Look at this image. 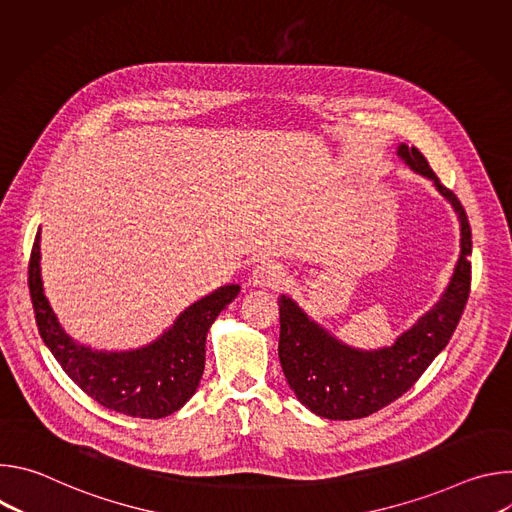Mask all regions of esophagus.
<instances>
[{"label": "esophagus", "instance_id": "obj_1", "mask_svg": "<svg viewBox=\"0 0 512 512\" xmlns=\"http://www.w3.org/2000/svg\"><path fill=\"white\" fill-rule=\"evenodd\" d=\"M285 273L281 269V265L273 263V261H263L261 265H257L251 273V285L255 287H277L281 285Z\"/></svg>", "mask_w": 512, "mask_h": 512}]
</instances>
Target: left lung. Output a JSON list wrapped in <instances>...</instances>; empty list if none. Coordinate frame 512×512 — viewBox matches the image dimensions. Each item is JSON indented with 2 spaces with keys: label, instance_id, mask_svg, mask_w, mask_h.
<instances>
[{
  "label": "left lung",
  "instance_id": "left-lung-1",
  "mask_svg": "<svg viewBox=\"0 0 512 512\" xmlns=\"http://www.w3.org/2000/svg\"><path fill=\"white\" fill-rule=\"evenodd\" d=\"M397 156L409 170L431 180L452 204L460 223V255L440 300L391 346L354 348L310 318L296 300L279 296L277 350L283 375L298 401L324 419L367 417L409 391L448 346L468 302L472 231L466 210L456 194L442 186L417 148L399 143Z\"/></svg>",
  "mask_w": 512,
  "mask_h": 512
}]
</instances>
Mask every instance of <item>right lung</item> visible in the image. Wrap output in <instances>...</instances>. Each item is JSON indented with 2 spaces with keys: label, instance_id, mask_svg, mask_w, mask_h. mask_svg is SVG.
Instances as JSON below:
<instances>
[{
  "label": "right lung",
  "instance_id": "right-lung-1",
  "mask_svg": "<svg viewBox=\"0 0 512 512\" xmlns=\"http://www.w3.org/2000/svg\"><path fill=\"white\" fill-rule=\"evenodd\" d=\"M40 231L30 259V294L44 344L62 371L89 397L129 417L160 419L184 407L204 373L206 334L241 291L239 283L214 289L188 306L150 344L129 350H101L72 338L58 322L42 281Z\"/></svg>",
  "mask_w": 512,
  "mask_h": 512
}]
</instances>
